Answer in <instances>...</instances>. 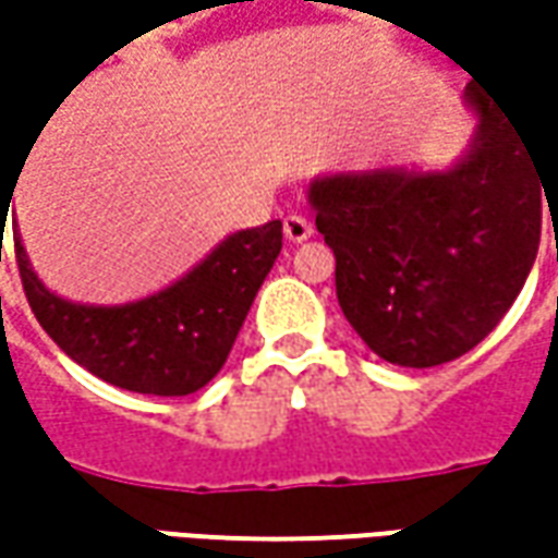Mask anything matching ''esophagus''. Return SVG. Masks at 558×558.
I'll return each mask as SVG.
<instances>
[{
  "instance_id": "esophagus-1",
  "label": "esophagus",
  "mask_w": 558,
  "mask_h": 558,
  "mask_svg": "<svg viewBox=\"0 0 558 558\" xmlns=\"http://www.w3.org/2000/svg\"><path fill=\"white\" fill-rule=\"evenodd\" d=\"M282 232H286V239H289V242H294V245H298V242H307V239H311L313 223L307 220V217H298V214H291V217H286V220H282Z\"/></svg>"
}]
</instances>
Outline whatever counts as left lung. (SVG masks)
<instances>
[{
  "instance_id": "8db88e82",
  "label": "left lung",
  "mask_w": 558,
  "mask_h": 558,
  "mask_svg": "<svg viewBox=\"0 0 558 558\" xmlns=\"http://www.w3.org/2000/svg\"><path fill=\"white\" fill-rule=\"evenodd\" d=\"M469 148L444 170L378 163L316 177L341 313L381 360L428 369L472 351L512 307L553 214L558 140L469 83Z\"/></svg>"
}]
</instances>
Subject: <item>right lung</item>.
Masks as SVG:
<instances>
[{
    "label": "right lung",
    "mask_w": 558,
    "mask_h": 558,
    "mask_svg": "<svg viewBox=\"0 0 558 558\" xmlns=\"http://www.w3.org/2000/svg\"><path fill=\"white\" fill-rule=\"evenodd\" d=\"M9 204L0 202V232ZM279 251L282 223L272 220L226 235L167 289L126 304H80L54 294L36 276L14 223V257L39 326L101 381L155 397L195 395L223 369Z\"/></svg>",
    "instance_id": "1"
}]
</instances>
